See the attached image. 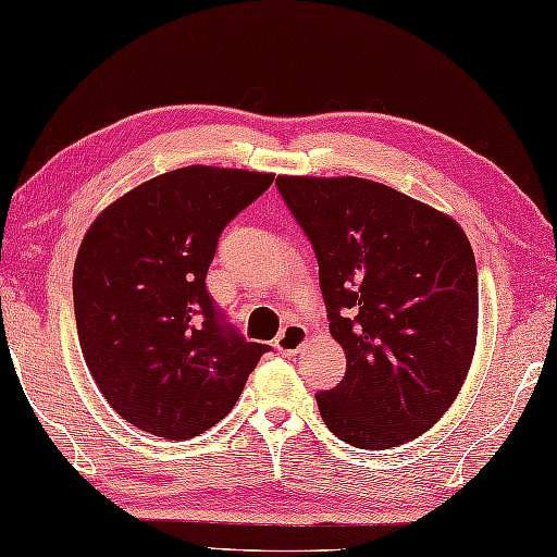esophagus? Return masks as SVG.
<instances>
[{
    "mask_svg": "<svg viewBox=\"0 0 557 557\" xmlns=\"http://www.w3.org/2000/svg\"><path fill=\"white\" fill-rule=\"evenodd\" d=\"M307 343V329L301 323H287L285 329L280 331V335L275 337V347L280 355H297L299 347Z\"/></svg>",
    "mask_w": 557,
    "mask_h": 557,
    "instance_id": "1",
    "label": "esophagus"
}]
</instances>
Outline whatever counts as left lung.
<instances>
[{"label": "left lung", "instance_id": "left-lung-1", "mask_svg": "<svg viewBox=\"0 0 557 557\" xmlns=\"http://www.w3.org/2000/svg\"><path fill=\"white\" fill-rule=\"evenodd\" d=\"M319 260L341 384L321 418L359 449L420 437L459 396L478 335V270L463 228L367 178L277 176Z\"/></svg>", "mask_w": 557, "mask_h": 557}]
</instances>
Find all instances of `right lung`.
Masks as SVG:
<instances>
[{
    "mask_svg": "<svg viewBox=\"0 0 557 557\" xmlns=\"http://www.w3.org/2000/svg\"><path fill=\"white\" fill-rule=\"evenodd\" d=\"M272 173L185 166L125 193L96 216L74 263L86 367L120 418L190 440L236 406L270 347L248 343L207 292L216 242Z\"/></svg>",
    "mask_w": 557,
    "mask_h": 557,
    "instance_id": "right-lung-1",
    "label": "right lung"
}]
</instances>
